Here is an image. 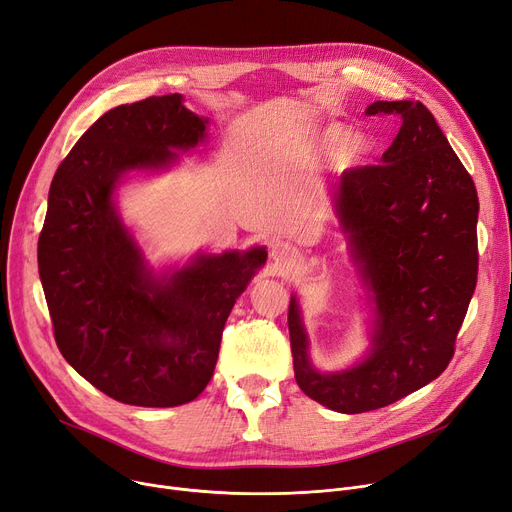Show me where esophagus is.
I'll return each mask as SVG.
<instances>
[{
	"label": "esophagus",
	"instance_id": "esophagus-1",
	"mask_svg": "<svg viewBox=\"0 0 512 512\" xmlns=\"http://www.w3.org/2000/svg\"><path fill=\"white\" fill-rule=\"evenodd\" d=\"M270 257L276 261V263H292L297 261V253H294V249L288 245V242H276V245L270 247Z\"/></svg>",
	"mask_w": 512,
	"mask_h": 512
}]
</instances>
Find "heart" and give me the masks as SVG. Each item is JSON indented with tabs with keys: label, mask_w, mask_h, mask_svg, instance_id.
<instances>
[{
	"label": "heart",
	"mask_w": 512,
	"mask_h": 512,
	"mask_svg": "<svg viewBox=\"0 0 512 512\" xmlns=\"http://www.w3.org/2000/svg\"><path fill=\"white\" fill-rule=\"evenodd\" d=\"M315 145L321 151L332 149V161L338 170L357 166L369 149V143L361 132H346L342 124L321 126L315 134Z\"/></svg>",
	"instance_id": "heart-1"
}]
</instances>
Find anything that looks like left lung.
<instances>
[{
    "label": "left lung",
    "mask_w": 512,
    "mask_h": 512,
    "mask_svg": "<svg viewBox=\"0 0 512 512\" xmlns=\"http://www.w3.org/2000/svg\"><path fill=\"white\" fill-rule=\"evenodd\" d=\"M365 114L402 120L382 166L344 172L332 195L371 307L369 348L351 367L319 371L297 294L288 307L299 388L346 415L388 407L436 380L477 284V191L436 118L421 101H373Z\"/></svg>",
    "instance_id": "1"
}]
</instances>
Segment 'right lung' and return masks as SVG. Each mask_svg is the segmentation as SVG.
Instances as JSON below:
<instances>
[{"label":"right lung","mask_w":512,"mask_h":512,"mask_svg":"<svg viewBox=\"0 0 512 512\" xmlns=\"http://www.w3.org/2000/svg\"><path fill=\"white\" fill-rule=\"evenodd\" d=\"M207 124L180 93L118 105L49 186L37 255L53 334L64 359L124 405L178 407L205 390L226 319L267 259L251 247L155 270L120 218L124 178L170 170L207 141Z\"/></svg>","instance_id":"obj_1"}]
</instances>
